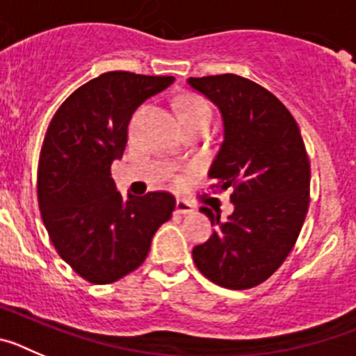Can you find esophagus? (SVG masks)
Wrapping results in <instances>:
<instances>
[{"instance_id": "obj_1", "label": "esophagus", "mask_w": 356, "mask_h": 356, "mask_svg": "<svg viewBox=\"0 0 356 356\" xmlns=\"http://www.w3.org/2000/svg\"><path fill=\"white\" fill-rule=\"evenodd\" d=\"M193 212H194V205H191V203L185 200H176V213L185 216V213H193Z\"/></svg>"}]
</instances>
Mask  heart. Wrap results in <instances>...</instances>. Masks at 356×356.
<instances>
[{"label": "heart", "mask_w": 356, "mask_h": 356, "mask_svg": "<svg viewBox=\"0 0 356 356\" xmlns=\"http://www.w3.org/2000/svg\"><path fill=\"white\" fill-rule=\"evenodd\" d=\"M180 119H196V118H212V110H210L209 103L203 97L196 96V94H187L181 97L180 105Z\"/></svg>", "instance_id": "heart-1"}]
</instances>
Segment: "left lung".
<instances>
[{
  "label": "left lung",
  "instance_id": "left-lung-1",
  "mask_svg": "<svg viewBox=\"0 0 356 356\" xmlns=\"http://www.w3.org/2000/svg\"><path fill=\"white\" fill-rule=\"evenodd\" d=\"M187 83L219 108L225 127L210 165L212 188L226 191L235 205L193 250L203 276L225 289H251L266 282L294 248L310 203V162L298 122L275 94L237 74L188 78Z\"/></svg>",
  "mask_w": 356,
  "mask_h": 356
}]
</instances>
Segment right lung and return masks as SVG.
Segmentation results:
<instances>
[{"instance_id":"add662e5","label":"right lung","mask_w":356,"mask_h":356,"mask_svg":"<svg viewBox=\"0 0 356 356\" xmlns=\"http://www.w3.org/2000/svg\"><path fill=\"white\" fill-rule=\"evenodd\" d=\"M172 81L105 72L74 90L49 122L37 171L40 216L56 253L90 284H112L135 271L156 229L171 219V194L122 197L110 168L127 147L137 106Z\"/></svg>"}]
</instances>
